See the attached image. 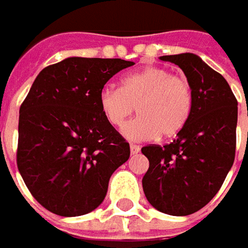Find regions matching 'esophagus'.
<instances>
[{
  "mask_svg": "<svg viewBox=\"0 0 248 248\" xmlns=\"http://www.w3.org/2000/svg\"><path fill=\"white\" fill-rule=\"evenodd\" d=\"M129 150H131V155H138L140 152V148L137 145H129Z\"/></svg>",
  "mask_w": 248,
  "mask_h": 248,
  "instance_id": "34e87169",
  "label": "esophagus"
}]
</instances>
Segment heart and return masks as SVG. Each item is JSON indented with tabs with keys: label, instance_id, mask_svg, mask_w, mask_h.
I'll list each match as a JSON object with an SVG mask.
<instances>
[{
	"label": "heart",
	"instance_id": "heart-1",
	"mask_svg": "<svg viewBox=\"0 0 248 248\" xmlns=\"http://www.w3.org/2000/svg\"><path fill=\"white\" fill-rule=\"evenodd\" d=\"M99 106L114 127H121L137 106L139 116L127 123L121 132L129 140L142 142L178 134L189 120L193 95L185 77L152 66L124 76L121 88L105 87Z\"/></svg>",
	"mask_w": 248,
	"mask_h": 248
}]
</instances>
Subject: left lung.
Here are the masks:
<instances>
[{
  "label": "left lung",
  "instance_id": "8db88e82",
  "mask_svg": "<svg viewBox=\"0 0 248 248\" xmlns=\"http://www.w3.org/2000/svg\"><path fill=\"white\" fill-rule=\"evenodd\" d=\"M185 73L193 106L170 145L142 148L149 170L142 179L148 202L168 215L193 214L219 190L236 152L237 100L224 77L195 53L160 56Z\"/></svg>",
  "mask_w": 248,
  "mask_h": 248
}]
</instances>
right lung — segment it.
Wrapping results in <instances>:
<instances>
[{
	"label": "right lung",
	"mask_w": 248,
	"mask_h": 248,
	"mask_svg": "<svg viewBox=\"0 0 248 248\" xmlns=\"http://www.w3.org/2000/svg\"><path fill=\"white\" fill-rule=\"evenodd\" d=\"M134 62L72 56L43 69L19 110L17 168L34 199L62 217L93 211L129 145L105 119V84Z\"/></svg>",
	"instance_id": "1"
}]
</instances>
